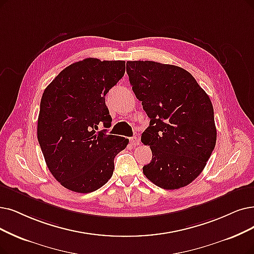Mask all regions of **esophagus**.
<instances>
[{"label":"esophagus","mask_w":254,"mask_h":254,"mask_svg":"<svg viewBox=\"0 0 254 254\" xmlns=\"http://www.w3.org/2000/svg\"><path fill=\"white\" fill-rule=\"evenodd\" d=\"M129 140H130V145L132 146V147H136V146H138L139 144H140V141H139V138H137V137H130L129 138Z\"/></svg>","instance_id":"1"}]
</instances>
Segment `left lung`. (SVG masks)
I'll return each mask as SVG.
<instances>
[{
  "label": "left lung",
  "instance_id": "obj_1",
  "mask_svg": "<svg viewBox=\"0 0 254 254\" xmlns=\"http://www.w3.org/2000/svg\"><path fill=\"white\" fill-rule=\"evenodd\" d=\"M135 97L150 118L141 143L152 160L145 176L165 190L190 185L206 166L215 149L214 108L196 79L182 67L155 62H127Z\"/></svg>",
  "mask_w": 254,
  "mask_h": 254
}]
</instances>
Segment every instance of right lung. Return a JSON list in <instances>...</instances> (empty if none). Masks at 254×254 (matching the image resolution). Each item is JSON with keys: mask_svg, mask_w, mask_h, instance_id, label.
Segmentation results:
<instances>
[{"mask_svg": "<svg viewBox=\"0 0 254 254\" xmlns=\"http://www.w3.org/2000/svg\"><path fill=\"white\" fill-rule=\"evenodd\" d=\"M124 74L123 60L85 58L63 69L45 89L37 138L50 172L65 189L90 192L113 176L114 159L129 139L96 130L101 123L111 125L105 96Z\"/></svg>", "mask_w": 254, "mask_h": 254, "instance_id": "1", "label": "right lung"}]
</instances>
